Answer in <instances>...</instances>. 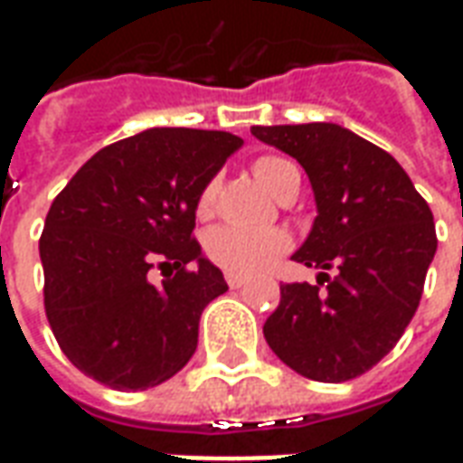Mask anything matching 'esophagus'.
Returning a JSON list of instances; mask_svg holds the SVG:
<instances>
[{"label":"esophagus","instance_id":"obj_1","mask_svg":"<svg viewBox=\"0 0 463 463\" xmlns=\"http://www.w3.org/2000/svg\"><path fill=\"white\" fill-rule=\"evenodd\" d=\"M225 282H228V288H231V290H241L242 285H245V278L228 272V275H225Z\"/></svg>","mask_w":463,"mask_h":463}]
</instances>
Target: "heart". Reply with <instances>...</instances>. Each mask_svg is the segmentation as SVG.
Segmentation results:
<instances>
[{
	"label": "heart",
	"instance_id": "1",
	"mask_svg": "<svg viewBox=\"0 0 463 463\" xmlns=\"http://www.w3.org/2000/svg\"><path fill=\"white\" fill-rule=\"evenodd\" d=\"M252 173L272 195H280L292 181H300L298 168L280 156H260L258 161H252ZM215 191H218L215 181H208L203 185L198 203H195L198 215H208L213 211ZM290 248V232L282 228L248 231V228H235V225H218L205 235L208 260L218 265L221 270L242 275V278L272 268Z\"/></svg>",
	"mask_w": 463,
	"mask_h": 463
}]
</instances>
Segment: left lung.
I'll use <instances>...</instances> for the list:
<instances>
[{
	"mask_svg": "<svg viewBox=\"0 0 463 463\" xmlns=\"http://www.w3.org/2000/svg\"><path fill=\"white\" fill-rule=\"evenodd\" d=\"M250 131L310 175L317 218L292 260L325 270L317 285H280L265 340L302 377H359L389 354L417 312L437 252L431 211L387 151L337 123Z\"/></svg>",
	"mask_w": 463,
	"mask_h": 463,
	"instance_id": "obj_1",
	"label": "left lung"
}]
</instances>
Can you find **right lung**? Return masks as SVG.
<instances>
[{
    "mask_svg": "<svg viewBox=\"0 0 463 463\" xmlns=\"http://www.w3.org/2000/svg\"><path fill=\"white\" fill-rule=\"evenodd\" d=\"M241 143L225 131L148 128L94 153L54 198L39 238L44 310L86 377L136 392L193 357L205 305L228 290L201 258L195 203Z\"/></svg>",
    "mask_w": 463,
    "mask_h": 463,
    "instance_id": "add662e5",
    "label": "right lung"
}]
</instances>
